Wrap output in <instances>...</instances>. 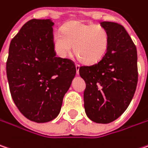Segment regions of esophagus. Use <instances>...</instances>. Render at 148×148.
Here are the masks:
<instances>
[{
    "label": "esophagus",
    "instance_id": "34e87169",
    "mask_svg": "<svg viewBox=\"0 0 148 148\" xmlns=\"http://www.w3.org/2000/svg\"><path fill=\"white\" fill-rule=\"evenodd\" d=\"M79 67H80V66L79 65V64H76V65H75V68H76V74H79Z\"/></svg>",
    "mask_w": 148,
    "mask_h": 148
}]
</instances>
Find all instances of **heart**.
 Wrapping results in <instances>:
<instances>
[{
  "instance_id": "heart-1",
  "label": "heart",
  "mask_w": 148,
  "mask_h": 148,
  "mask_svg": "<svg viewBox=\"0 0 148 148\" xmlns=\"http://www.w3.org/2000/svg\"><path fill=\"white\" fill-rule=\"evenodd\" d=\"M53 44L61 58L70 54L74 45V53L83 62L95 64L102 59L108 50L109 35L101 26L71 22L64 26L62 32L54 34Z\"/></svg>"
}]
</instances>
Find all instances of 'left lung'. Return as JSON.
I'll list each match as a JSON object with an SVG mask.
<instances>
[{
	"label": "left lung",
	"instance_id": "1",
	"mask_svg": "<svg viewBox=\"0 0 148 148\" xmlns=\"http://www.w3.org/2000/svg\"><path fill=\"white\" fill-rule=\"evenodd\" d=\"M107 31L109 47L100 61L81 66L79 74L86 84L84 92L87 116L96 123L114 121L126 110L136 89L137 52L123 26L100 22Z\"/></svg>",
	"mask_w": 148,
	"mask_h": 148
}]
</instances>
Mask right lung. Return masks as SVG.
Returning a JSON list of instances; mask_svg holds the SVG:
<instances>
[{"label":"right lung","instance_id":"add662e5","mask_svg":"<svg viewBox=\"0 0 148 148\" xmlns=\"http://www.w3.org/2000/svg\"><path fill=\"white\" fill-rule=\"evenodd\" d=\"M54 23L26 22L11 41L6 75L15 105L30 121L43 123L58 116L76 74L74 63L56 56Z\"/></svg>","mask_w":148,"mask_h":148}]
</instances>
